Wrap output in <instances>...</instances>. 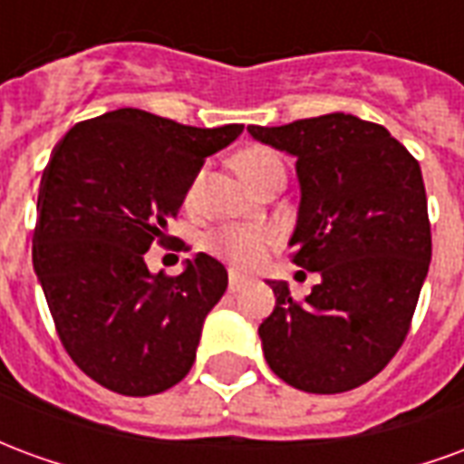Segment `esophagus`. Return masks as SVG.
Segmentation results:
<instances>
[{
  "instance_id": "34e87169",
  "label": "esophagus",
  "mask_w": 464,
  "mask_h": 464,
  "mask_svg": "<svg viewBox=\"0 0 464 464\" xmlns=\"http://www.w3.org/2000/svg\"><path fill=\"white\" fill-rule=\"evenodd\" d=\"M243 285H246V278H243L241 273H236V271L228 273V291L238 293Z\"/></svg>"
}]
</instances>
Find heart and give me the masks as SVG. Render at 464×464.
I'll return each instance as SVG.
<instances>
[{"instance_id":"heart-1","label":"heart","mask_w":464,"mask_h":464,"mask_svg":"<svg viewBox=\"0 0 464 464\" xmlns=\"http://www.w3.org/2000/svg\"><path fill=\"white\" fill-rule=\"evenodd\" d=\"M238 169L253 188L261 186L273 173H285L281 156L271 149H263V146L246 149L238 156ZM201 179L203 176H196L188 186V193H186L188 203L196 201L198 188H201ZM276 238H278L276 228L266 226V223H231V226H223L208 236V248L236 268H256L266 258V253L276 243Z\"/></svg>"}]
</instances>
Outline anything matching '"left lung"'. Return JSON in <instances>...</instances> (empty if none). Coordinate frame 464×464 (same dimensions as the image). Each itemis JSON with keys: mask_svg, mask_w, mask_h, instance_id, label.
I'll return each mask as SVG.
<instances>
[{"mask_svg": "<svg viewBox=\"0 0 464 464\" xmlns=\"http://www.w3.org/2000/svg\"><path fill=\"white\" fill-rule=\"evenodd\" d=\"M248 131L295 156L293 263L321 276L303 301L288 283L268 281L276 308L258 328L263 355L305 392L358 388L402 345L428 276L432 238L420 163L385 126L341 111Z\"/></svg>", "mask_w": 464, "mask_h": 464, "instance_id": "8db88e82", "label": "left lung"}]
</instances>
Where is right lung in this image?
Listing matches in <instances>:
<instances>
[{
    "label": "right lung",
    "instance_id": "1",
    "mask_svg": "<svg viewBox=\"0 0 464 464\" xmlns=\"http://www.w3.org/2000/svg\"><path fill=\"white\" fill-rule=\"evenodd\" d=\"M243 123L196 129L141 109L72 126L39 183L32 261L59 341L106 390L143 398L173 388L196 360L228 273L196 253L153 276L143 253L166 241L188 186Z\"/></svg>",
    "mask_w": 464,
    "mask_h": 464
}]
</instances>
